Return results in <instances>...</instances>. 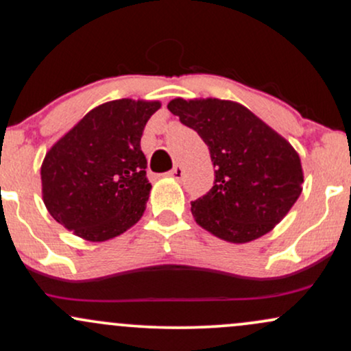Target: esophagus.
Returning <instances> with one entry per match:
<instances>
[{"label":"esophagus","mask_w":351,"mask_h":351,"mask_svg":"<svg viewBox=\"0 0 351 351\" xmlns=\"http://www.w3.org/2000/svg\"><path fill=\"white\" fill-rule=\"evenodd\" d=\"M167 176L169 177H174V179H182V176H184V171H182V167H180V165H176L174 169H172L171 172H167Z\"/></svg>","instance_id":"34e87169"}]
</instances>
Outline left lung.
I'll return each mask as SVG.
<instances>
[{
    "mask_svg": "<svg viewBox=\"0 0 351 351\" xmlns=\"http://www.w3.org/2000/svg\"><path fill=\"white\" fill-rule=\"evenodd\" d=\"M167 109L202 137L215 167L214 187L192 202L195 222L232 243L269 234L302 194L292 144L234 101L177 97Z\"/></svg>",
    "mask_w": 351,
    "mask_h": 351,
    "instance_id": "1",
    "label": "left lung"
}]
</instances>
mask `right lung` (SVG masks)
<instances>
[{"label": "right lung", "instance_id": "right-lung-1", "mask_svg": "<svg viewBox=\"0 0 351 351\" xmlns=\"http://www.w3.org/2000/svg\"><path fill=\"white\" fill-rule=\"evenodd\" d=\"M159 101L116 99L90 109L46 152L43 202L51 217L89 242L139 222L151 184L141 137Z\"/></svg>", "mask_w": 351, "mask_h": 351}]
</instances>
